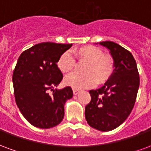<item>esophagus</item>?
Wrapping results in <instances>:
<instances>
[{
  "label": "esophagus",
  "mask_w": 151,
  "mask_h": 151,
  "mask_svg": "<svg viewBox=\"0 0 151 151\" xmlns=\"http://www.w3.org/2000/svg\"><path fill=\"white\" fill-rule=\"evenodd\" d=\"M80 90H78V89H73V94L74 95H78L79 93H80Z\"/></svg>",
  "instance_id": "obj_1"
}]
</instances>
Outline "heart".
<instances>
[{"label": "heart", "instance_id": "obj_1", "mask_svg": "<svg viewBox=\"0 0 151 151\" xmlns=\"http://www.w3.org/2000/svg\"><path fill=\"white\" fill-rule=\"evenodd\" d=\"M79 62L87 63L83 76L73 74L64 80L66 85L74 89H83L104 83L110 79L115 70L114 59L110 55L104 54L100 47L88 45L77 48L73 51ZM57 67L63 74L68 75L74 70L76 63L69 52L63 53L57 60Z\"/></svg>", "mask_w": 151, "mask_h": 151}]
</instances>
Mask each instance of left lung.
<instances>
[{
	"label": "left lung",
	"instance_id": "8db88e82",
	"mask_svg": "<svg viewBox=\"0 0 151 151\" xmlns=\"http://www.w3.org/2000/svg\"><path fill=\"white\" fill-rule=\"evenodd\" d=\"M99 44L109 50L115 70L104 86L89 91L92 99L85 107V118L92 128L110 131L122 125L131 113L140 80L136 61L129 50L110 41Z\"/></svg>",
	"mask_w": 151,
	"mask_h": 151
}]
</instances>
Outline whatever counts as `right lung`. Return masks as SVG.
Masks as SVG:
<instances>
[{
	"label": "right lung",
	"instance_id": "add662e5",
	"mask_svg": "<svg viewBox=\"0 0 151 151\" xmlns=\"http://www.w3.org/2000/svg\"><path fill=\"white\" fill-rule=\"evenodd\" d=\"M71 46L36 44L17 59L13 74L15 101L24 117L35 127L52 128L64 117V104L73 96V92L71 87L55 88L63 77L56 63Z\"/></svg>",
	"mask_w": 151,
	"mask_h": 151
}]
</instances>
